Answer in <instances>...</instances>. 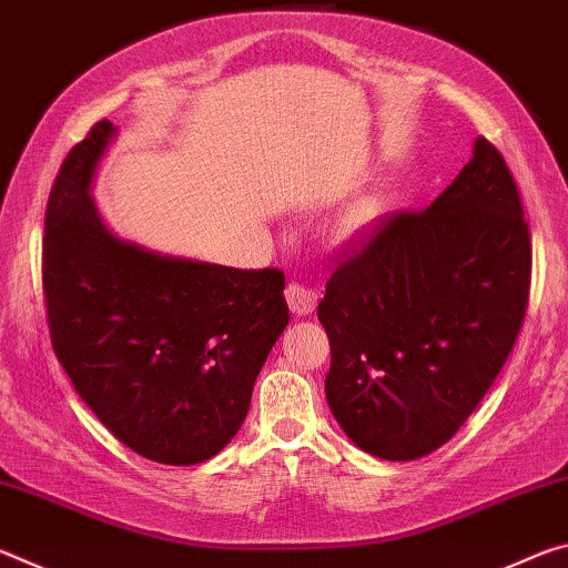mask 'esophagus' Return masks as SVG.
Returning a JSON list of instances; mask_svg holds the SVG:
<instances>
[{
	"label": "esophagus",
	"mask_w": 568,
	"mask_h": 568,
	"mask_svg": "<svg viewBox=\"0 0 568 568\" xmlns=\"http://www.w3.org/2000/svg\"><path fill=\"white\" fill-rule=\"evenodd\" d=\"M318 297L321 293L311 285L291 283L285 287V301L295 315H311L315 311V305H318Z\"/></svg>",
	"instance_id": "34e87169"
}]
</instances>
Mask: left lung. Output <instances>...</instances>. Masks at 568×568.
Returning a JSON list of instances; mask_svg holds the SVG:
<instances>
[{
	"label": "left lung",
	"mask_w": 568,
	"mask_h": 568,
	"mask_svg": "<svg viewBox=\"0 0 568 568\" xmlns=\"http://www.w3.org/2000/svg\"><path fill=\"white\" fill-rule=\"evenodd\" d=\"M528 291L521 195L501 152L478 138L434 203L361 230L325 285V398L353 444L413 460L454 438L501 373Z\"/></svg>",
	"instance_id": "1"
}]
</instances>
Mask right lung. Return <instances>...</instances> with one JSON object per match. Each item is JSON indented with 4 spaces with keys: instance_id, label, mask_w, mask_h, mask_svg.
Wrapping results in <instances>:
<instances>
[{
    "instance_id": "add662e5",
    "label": "right lung",
    "mask_w": 568,
    "mask_h": 568,
    "mask_svg": "<svg viewBox=\"0 0 568 568\" xmlns=\"http://www.w3.org/2000/svg\"><path fill=\"white\" fill-rule=\"evenodd\" d=\"M110 120L67 152L50 192L42 285L57 361L114 438L168 466L220 454L285 331V275L150 253L114 237L90 187Z\"/></svg>"
}]
</instances>
